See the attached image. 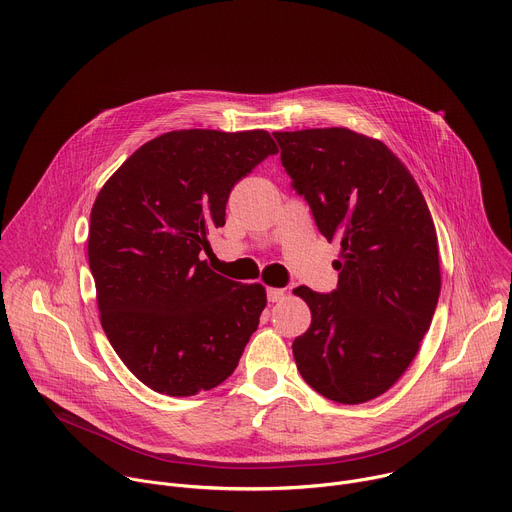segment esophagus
<instances>
[{
    "instance_id": "1",
    "label": "esophagus",
    "mask_w": 512,
    "mask_h": 512,
    "mask_svg": "<svg viewBox=\"0 0 512 512\" xmlns=\"http://www.w3.org/2000/svg\"><path fill=\"white\" fill-rule=\"evenodd\" d=\"M283 298H285V291H283V289H279V287H267V300H269L271 304L281 302Z\"/></svg>"
}]
</instances>
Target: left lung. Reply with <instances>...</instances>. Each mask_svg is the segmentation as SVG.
<instances>
[{"instance_id": "8db88e82", "label": "left lung", "mask_w": 512, "mask_h": 512, "mask_svg": "<svg viewBox=\"0 0 512 512\" xmlns=\"http://www.w3.org/2000/svg\"><path fill=\"white\" fill-rule=\"evenodd\" d=\"M273 135L318 231L340 241L332 294L294 289L312 312L291 344L298 371L330 401L367 403L401 379L429 330L442 287L433 218L383 141L346 127Z\"/></svg>"}]
</instances>
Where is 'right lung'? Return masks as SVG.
Wrapping results in <instances>:
<instances>
[{"label": "right lung", "instance_id": "right-lung-1", "mask_svg": "<svg viewBox=\"0 0 512 512\" xmlns=\"http://www.w3.org/2000/svg\"><path fill=\"white\" fill-rule=\"evenodd\" d=\"M277 145L263 129L168 131L133 152L91 210L89 265L101 326L156 393L190 397L227 381L267 306L261 283L214 273L202 251L233 186Z\"/></svg>", "mask_w": 512, "mask_h": 512}]
</instances>
